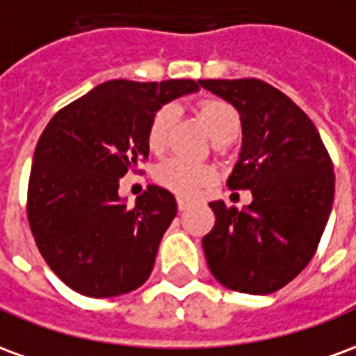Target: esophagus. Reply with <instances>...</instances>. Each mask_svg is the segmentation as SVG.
<instances>
[{
    "mask_svg": "<svg viewBox=\"0 0 356 356\" xmlns=\"http://www.w3.org/2000/svg\"><path fill=\"white\" fill-rule=\"evenodd\" d=\"M177 208L179 211H185V209L188 208V200H185V198H177Z\"/></svg>",
    "mask_w": 356,
    "mask_h": 356,
    "instance_id": "34e87169",
    "label": "esophagus"
}]
</instances>
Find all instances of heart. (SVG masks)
<instances>
[{
  "mask_svg": "<svg viewBox=\"0 0 356 356\" xmlns=\"http://www.w3.org/2000/svg\"><path fill=\"white\" fill-rule=\"evenodd\" d=\"M198 114L216 143L234 140L240 133V114L229 102L219 99L202 101ZM173 122H175V108L171 104H163L156 110L147 129V145L150 152L160 154L168 148ZM154 179L158 185L179 196H194L202 186L213 181V170L209 165L188 162L183 158H168L162 163H158V168L154 170Z\"/></svg>",
  "mask_w": 356,
  "mask_h": 356,
  "instance_id": "1",
  "label": "heart"
}]
</instances>
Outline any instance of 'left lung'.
Instances as JSON below:
<instances>
[{
    "mask_svg": "<svg viewBox=\"0 0 356 356\" xmlns=\"http://www.w3.org/2000/svg\"><path fill=\"white\" fill-rule=\"evenodd\" d=\"M198 83L240 112L242 152L227 185L254 196L242 211L209 204L216 225L202 240L208 267L229 290L273 293L313 259L334 202V165L311 118L267 81Z\"/></svg>",
    "mask_w": 356,
    "mask_h": 356,
    "instance_id": "obj_1",
    "label": "left lung"
}]
</instances>
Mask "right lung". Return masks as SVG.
<instances>
[{"instance_id": "add662e5", "label": "right lung", "mask_w": 356, "mask_h": 356, "mask_svg": "<svg viewBox=\"0 0 356 356\" xmlns=\"http://www.w3.org/2000/svg\"><path fill=\"white\" fill-rule=\"evenodd\" d=\"M198 89L194 80L104 81L51 118L35 145L26 213L40 254L68 288L114 298L147 282L177 204L148 185L129 208L120 177L148 158L156 110Z\"/></svg>"}]
</instances>
